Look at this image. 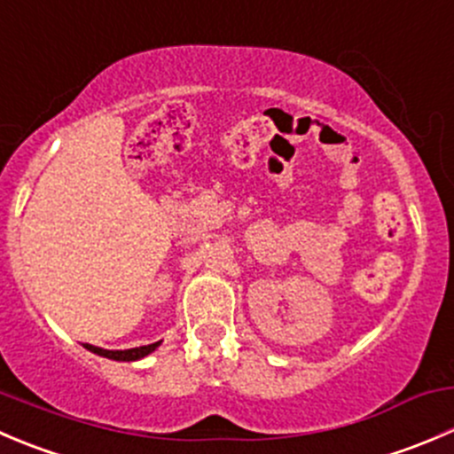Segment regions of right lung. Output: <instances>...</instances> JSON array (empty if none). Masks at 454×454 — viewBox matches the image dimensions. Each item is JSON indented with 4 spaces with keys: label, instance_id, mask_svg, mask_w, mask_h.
Listing matches in <instances>:
<instances>
[{
    "label": "right lung",
    "instance_id": "add662e5",
    "mask_svg": "<svg viewBox=\"0 0 454 454\" xmlns=\"http://www.w3.org/2000/svg\"><path fill=\"white\" fill-rule=\"evenodd\" d=\"M160 344L161 341H155V344L139 346V348H129V350H104V348H97V346H92V344H83V348L90 350V353H95V355H99V357L115 359V362H137V359L151 355Z\"/></svg>",
    "mask_w": 454,
    "mask_h": 454
}]
</instances>
